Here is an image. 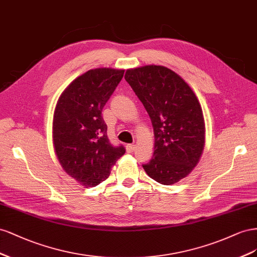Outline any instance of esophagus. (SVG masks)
Returning <instances> with one entry per match:
<instances>
[{
    "mask_svg": "<svg viewBox=\"0 0 257 257\" xmlns=\"http://www.w3.org/2000/svg\"><path fill=\"white\" fill-rule=\"evenodd\" d=\"M126 150L128 153H133L136 150V145L135 144H128L126 146Z\"/></svg>",
    "mask_w": 257,
    "mask_h": 257,
    "instance_id": "obj_1",
    "label": "esophagus"
}]
</instances>
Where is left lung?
<instances>
[{"instance_id":"left-lung-1","label":"left lung","mask_w":257,"mask_h":257,"mask_svg":"<svg viewBox=\"0 0 257 257\" xmlns=\"http://www.w3.org/2000/svg\"><path fill=\"white\" fill-rule=\"evenodd\" d=\"M124 79L148 111L155 136L150 178L171 185L193 171L204 146V119L196 94L177 73L163 65L127 70Z\"/></svg>"}]
</instances>
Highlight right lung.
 Returning <instances> with one entry per match:
<instances>
[{"mask_svg":"<svg viewBox=\"0 0 257 257\" xmlns=\"http://www.w3.org/2000/svg\"><path fill=\"white\" fill-rule=\"evenodd\" d=\"M123 72L107 68L87 71L73 80L57 102L53 121L57 157L63 170L85 187L106 180L126 152L122 145L109 143L102 117Z\"/></svg>","mask_w":257,"mask_h":257,"instance_id":"right-lung-1","label":"right lung"}]
</instances>
